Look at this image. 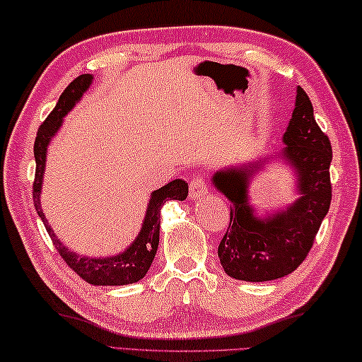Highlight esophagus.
<instances>
[{"instance_id":"34e87169","label":"esophagus","mask_w":362,"mask_h":362,"mask_svg":"<svg viewBox=\"0 0 362 362\" xmlns=\"http://www.w3.org/2000/svg\"><path fill=\"white\" fill-rule=\"evenodd\" d=\"M208 192V187H206V181L204 176H195L189 182V197L191 199H199L202 195H205Z\"/></svg>"}]
</instances>
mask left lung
<instances>
[{"instance_id": "1", "label": "left lung", "mask_w": 362, "mask_h": 362, "mask_svg": "<svg viewBox=\"0 0 362 362\" xmlns=\"http://www.w3.org/2000/svg\"><path fill=\"white\" fill-rule=\"evenodd\" d=\"M283 154L299 175L300 199L269 221L252 218L246 204L248 168L218 171L213 182L230 200V223L218 246L226 274L243 281H270L289 275L305 261L332 200L331 141L297 87L296 107L283 135Z\"/></svg>"}]
</instances>
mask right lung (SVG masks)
Masks as SVG:
<instances>
[{"instance_id": "1", "label": "right lung", "mask_w": 362, "mask_h": 362, "mask_svg": "<svg viewBox=\"0 0 362 362\" xmlns=\"http://www.w3.org/2000/svg\"><path fill=\"white\" fill-rule=\"evenodd\" d=\"M92 76L81 74L69 84L63 93L60 95L59 101L52 111H50L46 120L40 125L35 139V158H36V170H35V181H33V202L35 208L40 218L42 219L46 230L50 240L59 251L63 261L73 272H76L82 280L95 284V286H120V284H130L139 281L149 270L158 246V230H160V208L168 200H185L187 197V182L182 180H175L168 182L167 186L157 189L152 194L148 213H146L143 229L139 232L135 242L132 243L130 248H127L122 255L114 257H101L90 259L82 257L76 252L68 251L59 240H57L54 230L46 223L44 213L41 211V182L44 165H46V151L57 130L60 129L63 116L71 110L73 105L81 98V95L87 90L90 86Z\"/></svg>"}]
</instances>
